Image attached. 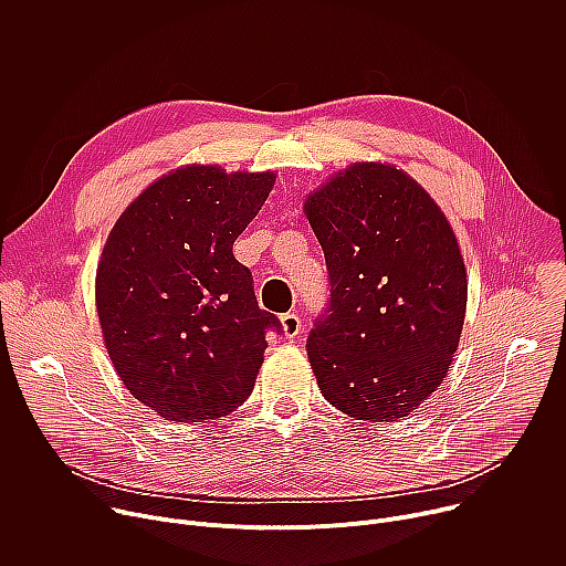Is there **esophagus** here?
Segmentation results:
<instances>
[{
  "label": "esophagus",
  "instance_id": "1",
  "mask_svg": "<svg viewBox=\"0 0 566 566\" xmlns=\"http://www.w3.org/2000/svg\"><path fill=\"white\" fill-rule=\"evenodd\" d=\"M282 329H284V336L286 338H295L300 332H302V319L297 313H284L282 315Z\"/></svg>",
  "mask_w": 566,
  "mask_h": 566
}]
</instances>
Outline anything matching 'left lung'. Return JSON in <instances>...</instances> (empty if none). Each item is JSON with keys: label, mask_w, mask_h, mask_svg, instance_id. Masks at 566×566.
<instances>
[{"label": "left lung", "mask_w": 566, "mask_h": 566, "mask_svg": "<svg viewBox=\"0 0 566 566\" xmlns=\"http://www.w3.org/2000/svg\"><path fill=\"white\" fill-rule=\"evenodd\" d=\"M329 300L306 340L319 391L356 421L408 417L457 352L468 282L457 237L402 170L354 164L304 201Z\"/></svg>", "instance_id": "1"}]
</instances>
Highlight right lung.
Wrapping results in <instances>:
<instances>
[{"label":"right lung","instance_id":"right-lung-1","mask_svg":"<svg viewBox=\"0 0 566 566\" xmlns=\"http://www.w3.org/2000/svg\"><path fill=\"white\" fill-rule=\"evenodd\" d=\"M273 184V172L179 168L145 188L107 237L96 273L105 347L134 398L166 421L234 412L253 391L266 332H282L232 255Z\"/></svg>","mask_w":566,"mask_h":566}]
</instances>
